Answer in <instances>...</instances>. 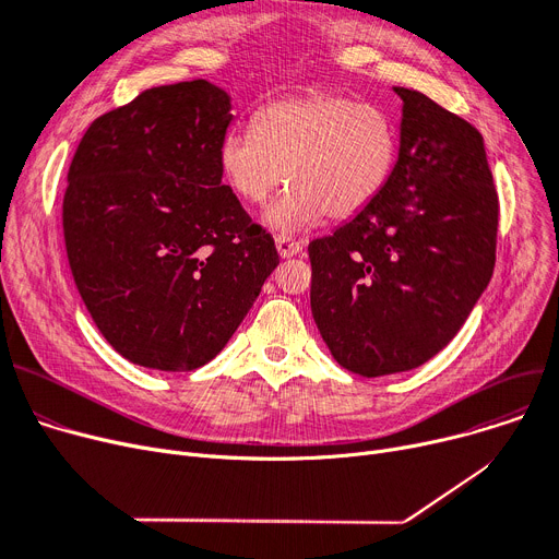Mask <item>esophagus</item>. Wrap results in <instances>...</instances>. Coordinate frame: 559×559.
<instances>
[{"label": "esophagus", "instance_id": "obj_1", "mask_svg": "<svg viewBox=\"0 0 559 559\" xmlns=\"http://www.w3.org/2000/svg\"><path fill=\"white\" fill-rule=\"evenodd\" d=\"M276 249H278L281 258H292L304 249V245L297 242L295 238H289V235H276Z\"/></svg>", "mask_w": 559, "mask_h": 559}]
</instances>
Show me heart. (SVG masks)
Returning a JSON list of instances; mask_svg holds the SVG:
<instances>
[{"instance_id":"b5f03b06","label":"heart","mask_w":559,"mask_h":559,"mask_svg":"<svg viewBox=\"0 0 559 559\" xmlns=\"http://www.w3.org/2000/svg\"><path fill=\"white\" fill-rule=\"evenodd\" d=\"M399 152L390 117L335 91H310L262 106L253 129L230 131L219 144L224 181L249 203L267 201V224L295 233L331 219H350L388 186Z\"/></svg>"}]
</instances>
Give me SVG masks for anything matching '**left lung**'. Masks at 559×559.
<instances>
[{"instance_id": "left-lung-1", "label": "left lung", "mask_w": 559, "mask_h": 559, "mask_svg": "<svg viewBox=\"0 0 559 559\" xmlns=\"http://www.w3.org/2000/svg\"><path fill=\"white\" fill-rule=\"evenodd\" d=\"M394 93L403 117L388 186L308 247L314 324L333 358L365 378L437 356L496 262L498 197L483 135L417 91Z\"/></svg>"}]
</instances>
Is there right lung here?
<instances>
[{
  "label": "right lung",
  "mask_w": 559,
  "mask_h": 559,
  "mask_svg": "<svg viewBox=\"0 0 559 559\" xmlns=\"http://www.w3.org/2000/svg\"><path fill=\"white\" fill-rule=\"evenodd\" d=\"M230 120V97L194 79L104 112L76 146L63 197L70 270L133 365L211 362L278 264L272 235L222 186Z\"/></svg>",
  "instance_id": "right-lung-1"
}]
</instances>
